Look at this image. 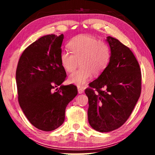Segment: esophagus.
<instances>
[{
  "label": "esophagus",
  "instance_id": "34e87169",
  "mask_svg": "<svg viewBox=\"0 0 155 155\" xmlns=\"http://www.w3.org/2000/svg\"><path fill=\"white\" fill-rule=\"evenodd\" d=\"M78 94H83L84 92V90L82 87H78Z\"/></svg>",
  "mask_w": 155,
  "mask_h": 155
}]
</instances>
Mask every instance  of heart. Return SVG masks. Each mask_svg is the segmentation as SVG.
Segmentation results:
<instances>
[{
    "mask_svg": "<svg viewBox=\"0 0 155 155\" xmlns=\"http://www.w3.org/2000/svg\"><path fill=\"white\" fill-rule=\"evenodd\" d=\"M68 46L72 54L62 51L60 62L65 71L72 72L79 61L81 68L68 78L70 83L78 87L85 85L92 74L95 76L101 74L109 64L111 57L109 46L92 36L81 35L75 37L68 42Z\"/></svg>",
    "mask_w": 155,
    "mask_h": 155,
    "instance_id": "b5f03b06",
    "label": "heart"
}]
</instances>
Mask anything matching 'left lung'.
Segmentation results:
<instances>
[{
	"label": "left lung",
	"mask_w": 155,
	"mask_h": 155,
	"mask_svg": "<svg viewBox=\"0 0 155 155\" xmlns=\"http://www.w3.org/2000/svg\"><path fill=\"white\" fill-rule=\"evenodd\" d=\"M111 48L108 65L85 91L88 97V121L94 130L110 132L124 124L140 98L141 73L128 47L107 37Z\"/></svg>",
	"instance_id": "left-lung-1"
}]
</instances>
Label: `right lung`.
Returning <instances> with one entry per match:
<instances>
[{
	"instance_id": "right-lung-1",
	"label": "right lung",
	"mask_w": 155,
	"mask_h": 155,
	"mask_svg": "<svg viewBox=\"0 0 155 155\" xmlns=\"http://www.w3.org/2000/svg\"><path fill=\"white\" fill-rule=\"evenodd\" d=\"M63 40V34H51L34 41L22 52L15 73L21 109L31 124L44 131L64 123L65 108L78 94L73 84L60 85L67 76L60 62Z\"/></svg>"
}]
</instances>
